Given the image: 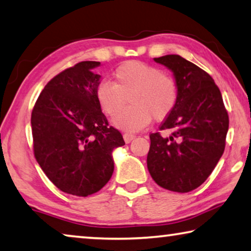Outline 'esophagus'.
<instances>
[{"instance_id": "34e87169", "label": "esophagus", "mask_w": 251, "mask_h": 251, "mask_svg": "<svg viewBox=\"0 0 251 251\" xmlns=\"http://www.w3.org/2000/svg\"><path fill=\"white\" fill-rule=\"evenodd\" d=\"M134 138H135V135H133V134H128V133L124 134V140H125V142L127 143V144L132 142Z\"/></svg>"}]
</instances>
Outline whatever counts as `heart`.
I'll return each instance as SVG.
<instances>
[{
	"label": "heart",
	"mask_w": 251,
	"mask_h": 251,
	"mask_svg": "<svg viewBox=\"0 0 251 251\" xmlns=\"http://www.w3.org/2000/svg\"><path fill=\"white\" fill-rule=\"evenodd\" d=\"M177 97V83L172 75L141 61L123 63L114 71V82L102 80L96 89L99 107L110 118L117 117L127 100L131 101L132 105L115 121L116 127L126 132L143 129L152 118L160 122L169 117Z\"/></svg>",
	"instance_id": "1"
}]
</instances>
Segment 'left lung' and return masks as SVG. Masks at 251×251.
I'll use <instances>...</instances> for the list:
<instances>
[{"mask_svg": "<svg viewBox=\"0 0 251 251\" xmlns=\"http://www.w3.org/2000/svg\"><path fill=\"white\" fill-rule=\"evenodd\" d=\"M154 60L173 71L177 83L176 105L160 130L169 137L150 134L147 169L166 190L185 193L197 189L216 168L224 154L229 116L220 89L211 75L178 54Z\"/></svg>", "mask_w": 251, "mask_h": 251, "instance_id": "8db88e82", "label": "left lung"}]
</instances>
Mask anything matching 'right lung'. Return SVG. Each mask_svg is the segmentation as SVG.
Segmentation results:
<instances>
[{
	"label": "right lung",
	"instance_id": "right-lung-1",
	"mask_svg": "<svg viewBox=\"0 0 251 251\" xmlns=\"http://www.w3.org/2000/svg\"><path fill=\"white\" fill-rule=\"evenodd\" d=\"M98 61H81L47 83L31 115L33 153L48 178L62 192L88 197L113 176L111 152L125 144L109 126L96 98Z\"/></svg>",
	"mask_w": 251,
	"mask_h": 251
}]
</instances>
